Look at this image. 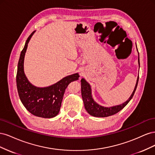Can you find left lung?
<instances>
[{
	"label": "left lung",
	"instance_id": "8db88e82",
	"mask_svg": "<svg viewBox=\"0 0 155 155\" xmlns=\"http://www.w3.org/2000/svg\"><path fill=\"white\" fill-rule=\"evenodd\" d=\"M137 51H138V48H137ZM138 64L140 66L139 53H138ZM138 79H139V75L137 78V83H136L134 91L132 93V94H131V96L129 98V100H127L125 102H124V104L119 105H116V106L110 107H105L98 105L94 101L93 98L92 97L91 85H89V83L88 82H87V81L85 79L82 78L81 80V96H82L84 105H85L86 110L87 111V112L89 114L95 117H104H104L110 116L116 114L117 112H118L121 109H124V108L127 105V104L130 101V100L132 99V97L134 94L136 89H137V87L138 85Z\"/></svg>",
	"mask_w": 155,
	"mask_h": 155
}]
</instances>
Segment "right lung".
I'll use <instances>...</instances> for the list:
<instances>
[{
    "label": "right lung",
    "mask_w": 155,
    "mask_h": 155,
    "mask_svg": "<svg viewBox=\"0 0 155 155\" xmlns=\"http://www.w3.org/2000/svg\"><path fill=\"white\" fill-rule=\"evenodd\" d=\"M34 32L27 39L18 60L16 76L17 91L22 104L31 114L41 118H51L59 113L65 89L70 83L78 80L79 76L78 73L70 75L47 87L32 85L24 72V59L28 44Z\"/></svg>",
    "instance_id": "obj_1"
}]
</instances>
